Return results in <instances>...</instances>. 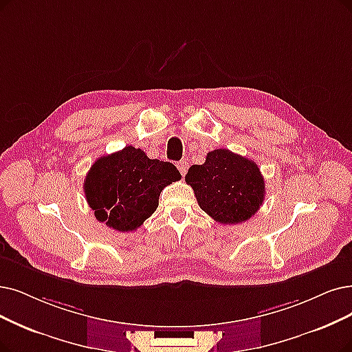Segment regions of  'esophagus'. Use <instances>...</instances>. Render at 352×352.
Segmentation results:
<instances>
[{"mask_svg": "<svg viewBox=\"0 0 352 352\" xmlns=\"http://www.w3.org/2000/svg\"><path fill=\"white\" fill-rule=\"evenodd\" d=\"M177 168H179L180 175L185 176V175H186V168H188V162H185V160L179 162V163H177Z\"/></svg>", "mask_w": 352, "mask_h": 352, "instance_id": "esophagus-1", "label": "esophagus"}]
</instances>
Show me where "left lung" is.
Instances as JSON below:
<instances>
[{"label": "left lung", "instance_id": "1", "mask_svg": "<svg viewBox=\"0 0 352 352\" xmlns=\"http://www.w3.org/2000/svg\"><path fill=\"white\" fill-rule=\"evenodd\" d=\"M202 210L219 223H241L260 209L265 185L257 164L227 148L206 154L185 176Z\"/></svg>", "mask_w": 352, "mask_h": 352}]
</instances>
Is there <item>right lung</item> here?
Segmentation results:
<instances>
[{"mask_svg": "<svg viewBox=\"0 0 352 352\" xmlns=\"http://www.w3.org/2000/svg\"><path fill=\"white\" fill-rule=\"evenodd\" d=\"M182 179L175 164L124 147L98 159L83 182L95 218L118 232L134 231L157 209L160 192Z\"/></svg>", "mask_w": 352, "mask_h": 352, "instance_id": "1", "label": "right lung"}]
</instances>
